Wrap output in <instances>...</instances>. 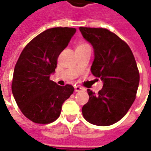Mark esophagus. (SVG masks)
<instances>
[{
  "label": "esophagus",
  "instance_id": "obj_1",
  "mask_svg": "<svg viewBox=\"0 0 151 151\" xmlns=\"http://www.w3.org/2000/svg\"><path fill=\"white\" fill-rule=\"evenodd\" d=\"M82 90H83V88L81 87V86H74V91H75L76 92L80 91H82Z\"/></svg>",
  "mask_w": 151,
  "mask_h": 151
}]
</instances>
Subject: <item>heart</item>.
<instances>
[{
	"mask_svg": "<svg viewBox=\"0 0 151 151\" xmlns=\"http://www.w3.org/2000/svg\"><path fill=\"white\" fill-rule=\"evenodd\" d=\"M86 45H87V44H85V43H80V44H79L78 46L77 47H84V46H86Z\"/></svg>",
	"mask_w": 151,
	"mask_h": 151,
	"instance_id": "b5f03b06",
	"label": "heart"
}]
</instances>
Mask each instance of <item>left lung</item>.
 Returning a JSON list of instances; mask_svg holds the SVG:
<instances>
[{
  "mask_svg": "<svg viewBox=\"0 0 151 151\" xmlns=\"http://www.w3.org/2000/svg\"><path fill=\"white\" fill-rule=\"evenodd\" d=\"M79 30L94 48L92 74L104 82L98 94L87 90L90 98L82 115L89 123L111 125L124 116L136 99L140 80L136 60L129 45L107 29Z\"/></svg>",
  "mask_w": 151,
  "mask_h": 151,
  "instance_id": "8db88e82",
  "label": "left lung"
}]
</instances>
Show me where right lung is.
I'll return each instance as SVG.
<instances>
[{"label": "right lung", "mask_w": 151, "mask_h": 151, "mask_svg": "<svg viewBox=\"0 0 151 151\" xmlns=\"http://www.w3.org/2000/svg\"><path fill=\"white\" fill-rule=\"evenodd\" d=\"M75 32L71 27L47 29L25 47L16 63L12 93L22 114L35 123L55 121L63 103L74 91L73 86H60L49 78L55 72L60 53Z\"/></svg>", "instance_id": "right-lung-1"}]
</instances>
